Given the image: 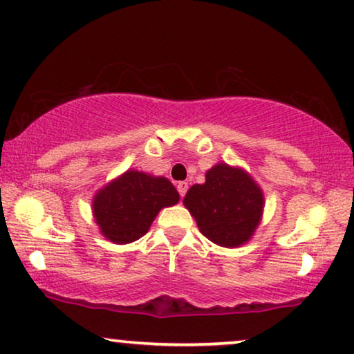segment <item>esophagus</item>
<instances>
[{
  "label": "esophagus",
  "mask_w": 354,
  "mask_h": 354,
  "mask_svg": "<svg viewBox=\"0 0 354 354\" xmlns=\"http://www.w3.org/2000/svg\"><path fill=\"white\" fill-rule=\"evenodd\" d=\"M177 192L180 196H185L188 192V183L187 182H178L177 183Z\"/></svg>",
  "instance_id": "34e87169"
}]
</instances>
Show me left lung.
I'll list each match as a JSON object with an SVG mask.
<instances>
[{
  "label": "left lung",
  "instance_id": "8db88e82",
  "mask_svg": "<svg viewBox=\"0 0 354 354\" xmlns=\"http://www.w3.org/2000/svg\"><path fill=\"white\" fill-rule=\"evenodd\" d=\"M183 205L206 239L234 248L251 239L261 221L264 198L248 174L217 164L206 172L203 185L188 190Z\"/></svg>",
  "mask_w": 354,
  "mask_h": 354
}]
</instances>
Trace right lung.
I'll use <instances>...</instances> for the list:
<instances>
[{"label":"right lung","instance_id":"1","mask_svg":"<svg viewBox=\"0 0 354 354\" xmlns=\"http://www.w3.org/2000/svg\"><path fill=\"white\" fill-rule=\"evenodd\" d=\"M178 201V193L164 177L127 171L93 200V212L101 234L114 243H130L147 234L161 211Z\"/></svg>","mask_w":354,"mask_h":354}]
</instances>
